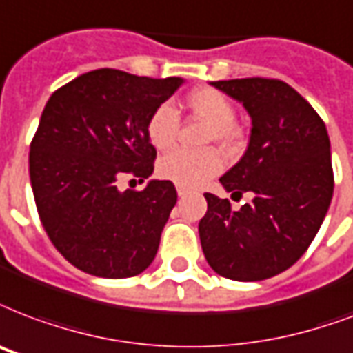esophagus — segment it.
Returning <instances> with one entry per match:
<instances>
[{
    "label": "esophagus",
    "instance_id": "esophagus-1",
    "mask_svg": "<svg viewBox=\"0 0 353 353\" xmlns=\"http://www.w3.org/2000/svg\"><path fill=\"white\" fill-rule=\"evenodd\" d=\"M188 192H190V188L188 187H183V185H177V196H187Z\"/></svg>",
    "mask_w": 353,
    "mask_h": 353
}]
</instances>
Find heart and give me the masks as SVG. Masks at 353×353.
<instances>
[{"label": "heart", "instance_id": "obj_1", "mask_svg": "<svg viewBox=\"0 0 353 353\" xmlns=\"http://www.w3.org/2000/svg\"><path fill=\"white\" fill-rule=\"evenodd\" d=\"M187 107L196 117L209 122L207 142H216L225 150L236 146L235 107L224 94L214 88H198L187 96ZM179 128V117L170 103H161L148 120L146 134L153 148L166 150L174 144ZM224 159L216 150H172L159 161V176L183 187H198L220 174Z\"/></svg>", "mask_w": 353, "mask_h": 353}]
</instances>
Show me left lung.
Returning a JSON list of instances; mask_svg holds the SVG:
<instances>
[{
    "instance_id": "left-lung-1",
    "label": "left lung",
    "mask_w": 353,
    "mask_h": 353,
    "mask_svg": "<svg viewBox=\"0 0 353 353\" xmlns=\"http://www.w3.org/2000/svg\"><path fill=\"white\" fill-rule=\"evenodd\" d=\"M252 118L246 152L220 177L228 192H252L241 209L205 194L201 250L212 270L261 281L300 259L326 219L333 196L332 146L322 118L278 79L212 81Z\"/></svg>"
}]
</instances>
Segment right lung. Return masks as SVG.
Listing matches in <instances>:
<instances>
[{
	"label": "right lung",
	"mask_w": 353,
	"mask_h": 353,
	"mask_svg": "<svg viewBox=\"0 0 353 353\" xmlns=\"http://www.w3.org/2000/svg\"><path fill=\"white\" fill-rule=\"evenodd\" d=\"M183 83L99 68L48 99L29 152L31 187L53 246L83 272L131 278L155 259L176 187L150 179L141 192H122L117 181L152 176L148 120Z\"/></svg>",
	"instance_id": "right-lung-1"
}]
</instances>
